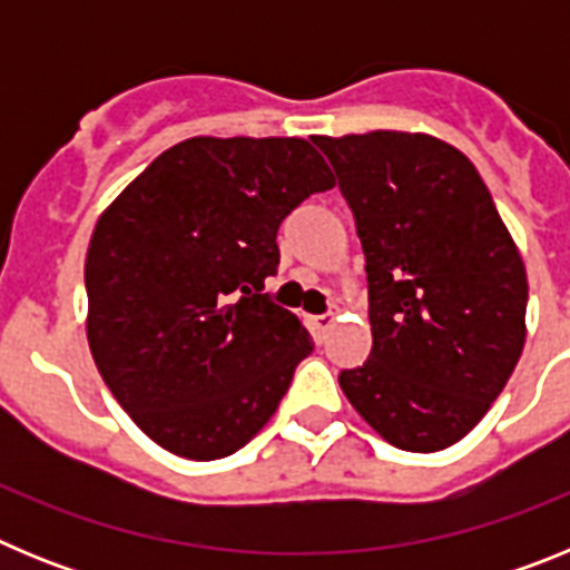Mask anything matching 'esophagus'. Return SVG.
<instances>
[{
    "label": "esophagus",
    "mask_w": 570,
    "mask_h": 570,
    "mask_svg": "<svg viewBox=\"0 0 570 570\" xmlns=\"http://www.w3.org/2000/svg\"><path fill=\"white\" fill-rule=\"evenodd\" d=\"M331 325H334V314H316V316H311V331H314L316 336H325V331L331 328Z\"/></svg>",
    "instance_id": "34e87169"
}]
</instances>
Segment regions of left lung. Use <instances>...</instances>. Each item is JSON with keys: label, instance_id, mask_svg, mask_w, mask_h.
Here are the masks:
<instances>
[{"label": "left lung", "instance_id": "left-lung-1", "mask_svg": "<svg viewBox=\"0 0 570 570\" xmlns=\"http://www.w3.org/2000/svg\"><path fill=\"white\" fill-rule=\"evenodd\" d=\"M356 219L374 347L347 402L382 440L431 454L488 414L525 345L528 276L482 176L425 134L314 136Z\"/></svg>", "mask_w": 570, "mask_h": 570}]
</instances>
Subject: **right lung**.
Instances as JSON below:
<instances>
[{"label":"right lung","mask_w":570,"mask_h":570,"mask_svg":"<svg viewBox=\"0 0 570 570\" xmlns=\"http://www.w3.org/2000/svg\"><path fill=\"white\" fill-rule=\"evenodd\" d=\"M328 188L305 139L194 136L99 216L85 259L90 354L156 445L223 460L274 416L314 342L262 288L282 219Z\"/></svg>","instance_id":"add662e5"}]
</instances>
